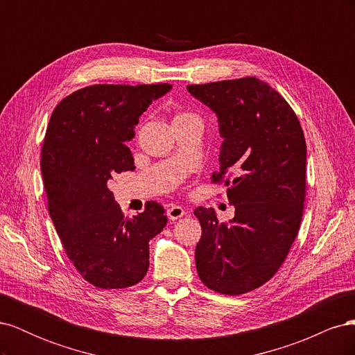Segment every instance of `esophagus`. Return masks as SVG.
<instances>
[{
    "mask_svg": "<svg viewBox=\"0 0 355 355\" xmlns=\"http://www.w3.org/2000/svg\"><path fill=\"white\" fill-rule=\"evenodd\" d=\"M167 213H168V219H170V220H178V219H180L182 216H184L185 210L182 209L180 206H175V204H173V206L168 207Z\"/></svg>",
    "mask_w": 355,
    "mask_h": 355,
    "instance_id": "34e87169",
    "label": "esophagus"
}]
</instances>
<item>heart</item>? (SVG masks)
I'll use <instances>...</instances> for the list:
<instances>
[{"mask_svg": "<svg viewBox=\"0 0 355 355\" xmlns=\"http://www.w3.org/2000/svg\"><path fill=\"white\" fill-rule=\"evenodd\" d=\"M188 118H197L194 114H189V112H178L175 116H173V123H178V121H182V120H188Z\"/></svg>", "mask_w": 355, "mask_h": 355, "instance_id": "b5f03b06", "label": "heart"}]
</instances>
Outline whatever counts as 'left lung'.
I'll return each mask as SVG.
<instances>
[{
	"instance_id": "left-lung-1",
	"label": "left lung",
	"mask_w": 355,
	"mask_h": 355,
	"mask_svg": "<svg viewBox=\"0 0 355 355\" xmlns=\"http://www.w3.org/2000/svg\"><path fill=\"white\" fill-rule=\"evenodd\" d=\"M216 114L223 139L211 180L230 187V223L197 207L201 239L196 265L201 282L223 295L261 287L280 270L304 213L306 144L283 96L254 77L188 85Z\"/></svg>"
}]
</instances>
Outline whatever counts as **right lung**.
Wrapping results in <instances>:
<instances>
[{
	"mask_svg": "<svg viewBox=\"0 0 355 355\" xmlns=\"http://www.w3.org/2000/svg\"><path fill=\"white\" fill-rule=\"evenodd\" d=\"M170 90V84H96L67 96L51 114L41 149L49 213L69 261L96 287L141 282L149 240L167 223L155 201L125 218L108 180L135 168L125 144L135 137L139 116Z\"/></svg>",
	"mask_w": 355,
	"mask_h": 355,
	"instance_id": "obj_1",
	"label": "right lung"
}]
</instances>
